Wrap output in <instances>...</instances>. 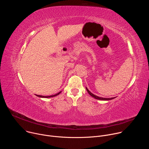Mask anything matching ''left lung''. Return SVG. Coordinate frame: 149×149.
<instances>
[{"label":"left lung","mask_w":149,"mask_h":149,"mask_svg":"<svg viewBox=\"0 0 149 149\" xmlns=\"http://www.w3.org/2000/svg\"><path fill=\"white\" fill-rule=\"evenodd\" d=\"M86 90H87V92L88 93V94H89L91 97H93V98H95V99H97V100H105V101H107V100H113V99H114V98H116V97H113V98H102V97H98V96H97V95L93 94V93H91L88 90V89L87 87H86Z\"/></svg>","instance_id":"left-lung-1"}]
</instances>
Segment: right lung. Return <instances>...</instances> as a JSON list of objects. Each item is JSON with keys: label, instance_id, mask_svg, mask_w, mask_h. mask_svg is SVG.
<instances>
[{"label": "right lung", "instance_id": "right-lung-1", "mask_svg": "<svg viewBox=\"0 0 149 149\" xmlns=\"http://www.w3.org/2000/svg\"><path fill=\"white\" fill-rule=\"evenodd\" d=\"M61 93V91H60L59 93L55 94V95H49V96H43V95H36V96L39 97H41V98H50V97H55V96H56L58 95H59L60 93Z\"/></svg>", "mask_w": 149, "mask_h": 149}]
</instances>
